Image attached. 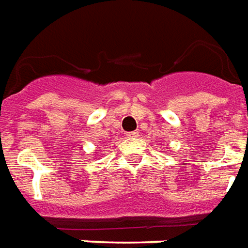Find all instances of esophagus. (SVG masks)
<instances>
[{
  "mask_svg": "<svg viewBox=\"0 0 248 248\" xmlns=\"http://www.w3.org/2000/svg\"><path fill=\"white\" fill-rule=\"evenodd\" d=\"M127 136L131 139H135V138H139V132L138 131H132V132H127Z\"/></svg>",
  "mask_w": 248,
  "mask_h": 248,
  "instance_id": "obj_1",
  "label": "esophagus"
}]
</instances>
